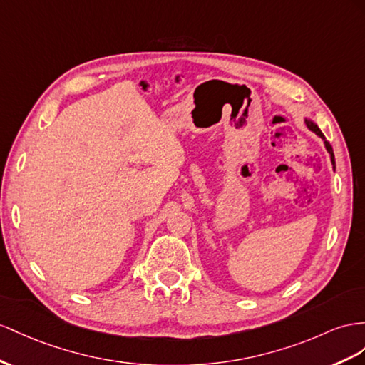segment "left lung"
I'll use <instances>...</instances> for the list:
<instances>
[{"mask_svg":"<svg viewBox=\"0 0 365 365\" xmlns=\"http://www.w3.org/2000/svg\"><path fill=\"white\" fill-rule=\"evenodd\" d=\"M305 125H307V128L310 129V130H313V133L316 134V135H319L322 140H324V145H325V148H327V151H329V154H330V158H331V163L334 165V154H333V148H331V145L327 142L325 140V137H324V134L321 133V129L317 128V125L314 123V121H312V120H308V118H305Z\"/></svg>","mask_w":365,"mask_h":365,"instance_id":"1","label":"left lung"}]
</instances>
